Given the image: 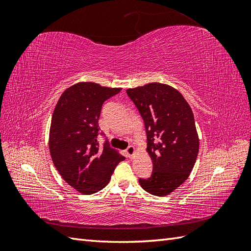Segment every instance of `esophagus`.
Listing matches in <instances>:
<instances>
[{
    "label": "esophagus",
    "mask_w": 251,
    "mask_h": 251,
    "mask_svg": "<svg viewBox=\"0 0 251 251\" xmlns=\"http://www.w3.org/2000/svg\"><path fill=\"white\" fill-rule=\"evenodd\" d=\"M126 156L128 158H132L135 154V148L133 146H130L126 150Z\"/></svg>",
    "instance_id": "esophagus-1"
}]
</instances>
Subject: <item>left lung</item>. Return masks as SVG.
I'll return each instance as SVG.
<instances>
[{"mask_svg": "<svg viewBox=\"0 0 251 251\" xmlns=\"http://www.w3.org/2000/svg\"><path fill=\"white\" fill-rule=\"evenodd\" d=\"M126 94L143 119L153 162L151 177L139 184L151 195H170L188 178L198 156L193 111L179 91L164 83L127 89Z\"/></svg>", "mask_w": 251, "mask_h": 251, "instance_id": "1", "label": "left lung"}]
</instances>
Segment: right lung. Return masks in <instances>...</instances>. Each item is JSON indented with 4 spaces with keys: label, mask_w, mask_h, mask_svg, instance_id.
Masks as SVG:
<instances>
[{
    "label": "right lung",
    "mask_w": 251,
    "mask_h": 251,
    "mask_svg": "<svg viewBox=\"0 0 251 251\" xmlns=\"http://www.w3.org/2000/svg\"><path fill=\"white\" fill-rule=\"evenodd\" d=\"M120 90L79 82L65 91L53 112L49 136L52 161L67 183L81 194L100 192L126 159L107 141L102 146L97 141L102 104Z\"/></svg>",
    "instance_id": "1"
}]
</instances>
